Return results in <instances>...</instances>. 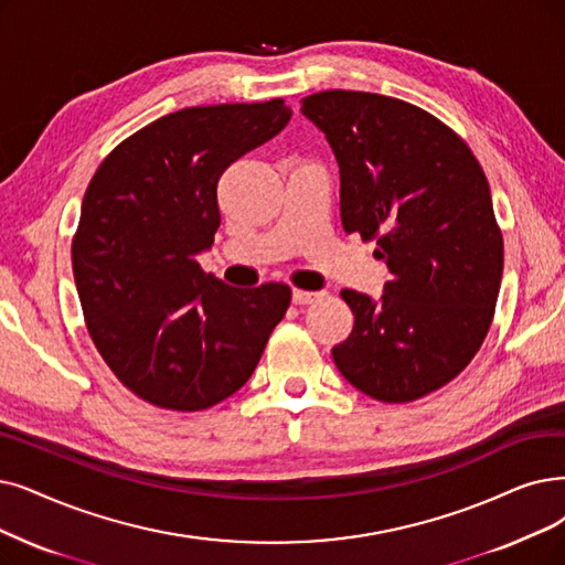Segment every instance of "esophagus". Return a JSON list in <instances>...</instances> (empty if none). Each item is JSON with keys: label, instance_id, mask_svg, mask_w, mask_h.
<instances>
[{"label": "esophagus", "instance_id": "esophagus-1", "mask_svg": "<svg viewBox=\"0 0 565 565\" xmlns=\"http://www.w3.org/2000/svg\"><path fill=\"white\" fill-rule=\"evenodd\" d=\"M320 297H322V291H306V289H295V291H291V301H295L297 306L315 303Z\"/></svg>", "mask_w": 565, "mask_h": 565}]
</instances>
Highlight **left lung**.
I'll use <instances>...</instances> for the list:
<instances>
[{
    "label": "left lung",
    "instance_id": "left-lung-1",
    "mask_svg": "<svg viewBox=\"0 0 565 565\" xmlns=\"http://www.w3.org/2000/svg\"><path fill=\"white\" fill-rule=\"evenodd\" d=\"M341 173L348 234L375 238L392 280L373 301L354 289L338 371L385 403L455 380L489 331L503 276V236L476 154L431 113L385 95L327 89L301 102Z\"/></svg>",
    "mask_w": 565,
    "mask_h": 565
}]
</instances>
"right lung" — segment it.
<instances>
[{
    "label": "right lung",
    "mask_w": 565,
    "mask_h": 565,
    "mask_svg": "<svg viewBox=\"0 0 565 565\" xmlns=\"http://www.w3.org/2000/svg\"><path fill=\"white\" fill-rule=\"evenodd\" d=\"M282 99L192 106L131 134L89 180L72 264L87 331L127 390L194 413L238 392L291 289L224 285L196 257L220 227L217 180L285 129Z\"/></svg>",
    "instance_id": "1"
}]
</instances>
